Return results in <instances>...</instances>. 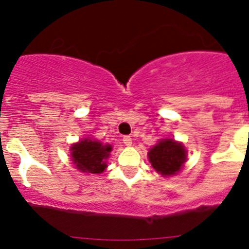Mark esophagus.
Masks as SVG:
<instances>
[{
	"label": "esophagus",
	"instance_id": "1",
	"mask_svg": "<svg viewBox=\"0 0 249 249\" xmlns=\"http://www.w3.org/2000/svg\"><path fill=\"white\" fill-rule=\"evenodd\" d=\"M123 142H124L125 145L130 147V145L132 144V139L130 136H124V137H123Z\"/></svg>",
	"mask_w": 249,
	"mask_h": 249
}]
</instances>
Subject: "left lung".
I'll list each match as a JSON object with an SVG mask.
<instances>
[{
  "label": "left lung",
  "mask_w": 249,
  "mask_h": 249,
  "mask_svg": "<svg viewBox=\"0 0 249 249\" xmlns=\"http://www.w3.org/2000/svg\"><path fill=\"white\" fill-rule=\"evenodd\" d=\"M153 169L164 177L177 175L187 160V150L182 143L175 140H160L148 152Z\"/></svg>",
  "instance_id": "obj_1"
}]
</instances>
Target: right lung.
Instances as JSON below:
<instances>
[{
    "label": "right lung",
    "mask_w": 249,
    "mask_h": 249,
    "mask_svg": "<svg viewBox=\"0 0 249 249\" xmlns=\"http://www.w3.org/2000/svg\"><path fill=\"white\" fill-rule=\"evenodd\" d=\"M71 158L76 169L85 173H102L106 170L112 145L96 140L84 139L71 145Z\"/></svg>",
    "instance_id": "1"
}]
</instances>
